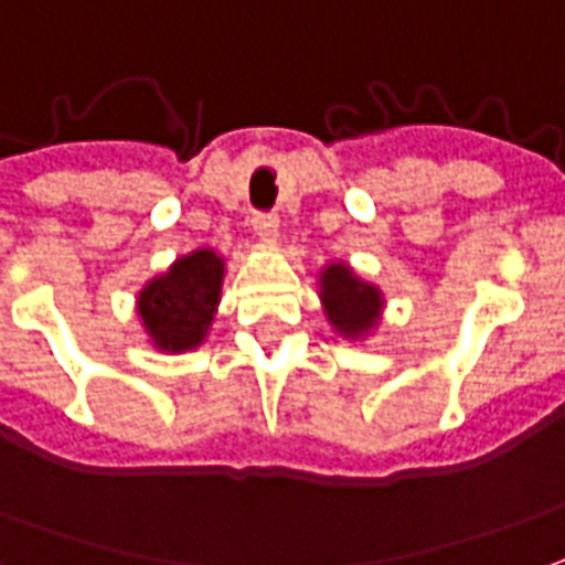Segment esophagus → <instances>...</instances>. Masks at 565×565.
<instances>
[{"label": "esophagus", "mask_w": 565, "mask_h": 565, "mask_svg": "<svg viewBox=\"0 0 565 565\" xmlns=\"http://www.w3.org/2000/svg\"><path fill=\"white\" fill-rule=\"evenodd\" d=\"M250 226L259 235V242H278V216L269 214V211H256L250 216Z\"/></svg>", "instance_id": "obj_1"}]
</instances>
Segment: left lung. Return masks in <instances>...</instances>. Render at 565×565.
Segmentation results:
<instances>
[{
  "label": "left lung",
  "instance_id": "obj_1",
  "mask_svg": "<svg viewBox=\"0 0 565 565\" xmlns=\"http://www.w3.org/2000/svg\"><path fill=\"white\" fill-rule=\"evenodd\" d=\"M321 296L330 321L337 323L342 333H351V337L370 330V323H373L379 306H382L376 287L358 281L349 266H342V263L330 266L321 275Z\"/></svg>",
  "mask_w": 565,
  "mask_h": 565
}]
</instances>
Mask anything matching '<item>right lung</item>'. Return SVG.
<instances>
[{
  "label": "right lung",
  "instance_id": "right-lung-1",
  "mask_svg": "<svg viewBox=\"0 0 565 565\" xmlns=\"http://www.w3.org/2000/svg\"><path fill=\"white\" fill-rule=\"evenodd\" d=\"M223 287V259L214 250L177 259L168 275L146 284L140 318L159 349L186 351L199 345L214 318Z\"/></svg>",
  "mask_w": 565,
  "mask_h": 565
}]
</instances>
